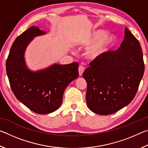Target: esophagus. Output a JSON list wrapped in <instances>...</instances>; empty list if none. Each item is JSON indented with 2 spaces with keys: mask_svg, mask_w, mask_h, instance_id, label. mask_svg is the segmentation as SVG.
Here are the masks:
<instances>
[{
  "mask_svg": "<svg viewBox=\"0 0 148 148\" xmlns=\"http://www.w3.org/2000/svg\"><path fill=\"white\" fill-rule=\"evenodd\" d=\"M84 71H85L84 66H82V65H79V68H78V72H79V75L80 76H82V74H83Z\"/></svg>",
  "mask_w": 148,
  "mask_h": 148,
  "instance_id": "obj_1",
  "label": "esophagus"
}]
</instances>
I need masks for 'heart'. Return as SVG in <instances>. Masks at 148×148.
I'll use <instances>...</instances> for the list:
<instances>
[{
  "mask_svg": "<svg viewBox=\"0 0 148 148\" xmlns=\"http://www.w3.org/2000/svg\"><path fill=\"white\" fill-rule=\"evenodd\" d=\"M117 42L116 36L113 34H106V31L97 29L92 31L81 42L83 46H90L87 51L89 59L96 60L103 57L114 48Z\"/></svg>",
  "mask_w": 148,
  "mask_h": 148,
  "instance_id": "1",
  "label": "heart"
}]
</instances>
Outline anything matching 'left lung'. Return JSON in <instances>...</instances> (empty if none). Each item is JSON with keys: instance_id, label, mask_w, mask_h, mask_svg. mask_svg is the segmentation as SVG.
<instances>
[{"instance_id": "obj_1", "label": "left lung", "mask_w": 148, "mask_h": 148, "mask_svg": "<svg viewBox=\"0 0 148 148\" xmlns=\"http://www.w3.org/2000/svg\"><path fill=\"white\" fill-rule=\"evenodd\" d=\"M83 74L89 108L99 115L112 114L134 99L144 72L142 48L125 28L119 48L90 62Z\"/></svg>"}]
</instances>
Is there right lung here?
<instances>
[{"label":"right lung","instance_id":"1","mask_svg":"<svg viewBox=\"0 0 148 148\" xmlns=\"http://www.w3.org/2000/svg\"><path fill=\"white\" fill-rule=\"evenodd\" d=\"M47 32L32 26L17 37L6 60V73L12 91L17 100L32 112L47 114L61 106L68 85L78 77V63H55L33 71L26 64L25 53L35 37Z\"/></svg>","mask_w":148,"mask_h":148}]
</instances>
